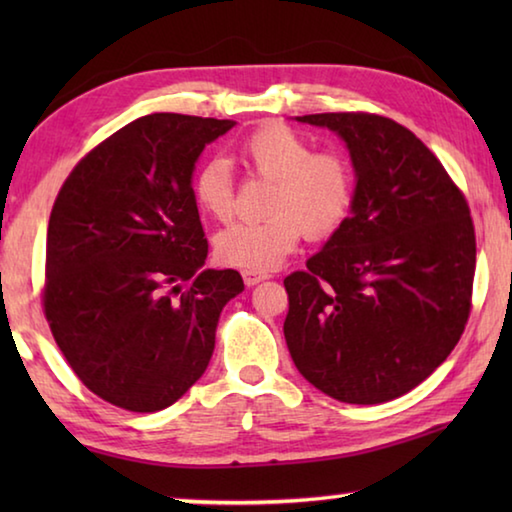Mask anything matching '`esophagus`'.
<instances>
[{
    "mask_svg": "<svg viewBox=\"0 0 512 512\" xmlns=\"http://www.w3.org/2000/svg\"><path fill=\"white\" fill-rule=\"evenodd\" d=\"M241 277H244L246 287H255V284L268 280V273H264V271H241Z\"/></svg>",
    "mask_w": 512,
    "mask_h": 512,
    "instance_id": "34e87169",
    "label": "esophagus"
}]
</instances>
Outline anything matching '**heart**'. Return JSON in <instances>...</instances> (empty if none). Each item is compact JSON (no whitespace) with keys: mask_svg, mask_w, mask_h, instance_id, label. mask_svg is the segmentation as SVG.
<instances>
[{"mask_svg":"<svg viewBox=\"0 0 512 512\" xmlns=\"http://www.w3.org/2000/svg\"><path fill=\"white\" fill-rule=\"evenodd\" d=\"M248 171L271 183L268 219L235 223L214 239L223 264L268 271L282 264L300 237L323 241L336 235L354 205V167L339 151H314L305 135L284 124H264L241 142ZM198 210L216 221L235 214V178L228 162L212 158L196 171L192 183Z\"/></svg>","mask_w":512,"mask_h":512,"instance_id":"b5f03b06","label":"heart"}]
</instances>
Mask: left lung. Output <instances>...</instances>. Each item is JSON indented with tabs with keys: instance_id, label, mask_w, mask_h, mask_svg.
<instances>
[{
	"instance_id": "left-lung-1",
	"label": "left lung",
	"mask_w": 512,
	"mask_h": 512,
	"mask_svg": "<svg viewBox=\"0 0 512 512\" xmlns=\"http://www.w3.org/2000/svg\"><path fill=\"white\" fill-rule=\"evenodd\" d=\"M298 119L343 137L357 189L343 228L305 271L284 277V339L300 375L334 400H395L449 357L470 318V205L397 121L372 112Z\"/></svg>"
}]
</instances>
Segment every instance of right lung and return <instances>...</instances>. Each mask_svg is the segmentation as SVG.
<instances>
[{
	"label": "right lung",
	"instance_id": "right-lung-1",
	"mask_svg": "<svg viewBox=\"0 0 512 512\" xmlns=\"http://www.w3.org/2000/svg\"><path fill=\"white\" fill-rule=\"evenodd\" d=\"M235 121L155 112L88 151L47 228L42 311L69 368L101 400L155 413L207 368L237 271L205 268L192 194L205 144Z\"/></svg>",
	"mask_w": 512,
	"mask_h": 512
}]
</instances>
